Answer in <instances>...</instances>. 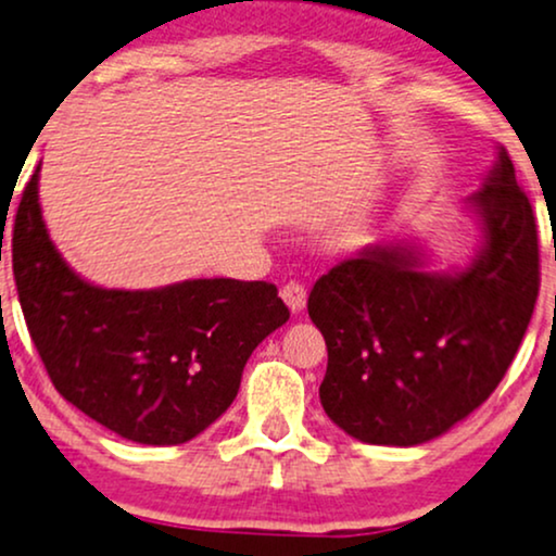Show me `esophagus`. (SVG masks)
I'll list each match as a JSON object with an SVG mask.
<instances>
[{"label": "esophagus", "mask_w": 556, "mask_h": 556, "mask_svg": "<svg viewBox=\"0 0 556 556\" xmlns=\"http://www.w3.org/2000/svg\"><path fill=\"white\" fill-rule=\"evenodd\" d=\"M279 294H282V300L287 302V307H290L292 313H300L302 307H305L307 292H305V287H302L300 282H287L282 290H279Z\"/></svg>", "instance_id": "esophagus-1"}]
</instances>
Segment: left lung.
Listing matches in <instances>:
<instances>
[{
    "label": "left lung",
    "mask_w": 556,
    "mask_h": 556,
    "mask_svg": "<svg viewBox=\"0 0 556 556\" xmlns=\"http://www.w3.org/2000/svg\"><path fill=\"white\" fill-rule=\"evenodd\" d=\"M482 230L472 264L426 271L413 243H375L307 298L326 339L323 410L364 444L416 446L493 395L539 298V236L508 151L465 200Z\"/></svg>",
    "instance_id": "left-lung-1"
}]
</instances>
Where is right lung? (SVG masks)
<instances>
[{
    "instance_id": "add662e5",
    "label": "right lung",
    "mask_w": 556,
    "mask_h": 556,
    "mask_svg": "<svg viewBox=\"0 0 556 556\" xmlns=\"http://www.w3.org/2000/svg\"><path fill=\"white\" fill-rule=\"evenodd\" d=\"M38 172L12 226V271L55 390L136 444L194 439L236 400L251 351L290 320L277 287L223 277L159 290L89 285L48 236Z\"/></svg>"
}]
</instances>
